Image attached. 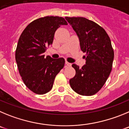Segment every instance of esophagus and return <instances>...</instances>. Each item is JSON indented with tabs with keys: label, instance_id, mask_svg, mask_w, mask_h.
I'll list each match as a JSON object with an SVG mask.
<instances>
[{
	"label": "esophagus",
	"instance_id": "obj_1",
	"mask_svg": "<svg viewBox=\"0 0 129 129\" xmlns=\"http://www.w3.org/2000/svg\"><path fill=\"white\" fill-rule=\"evenodd\" d=\"M66 64L67 65V66H71V65H72V63H69V62H67V61H66Z\"/></svg>",
	"mask_w": 129,
	"mask_h": 129
}]
</instances>
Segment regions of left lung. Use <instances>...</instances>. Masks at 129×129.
<instances>
[{
  "mask_svg": "<svg viewBox=\"0 0 129 129\" xmlns=\"http://www.w3.org/2000/svg\"><path fill=\"white\" fill-rule=\"evenodd\" d=\"M78 37L81 50L86 53L85 64L73 63L76 75L69 83L74 91L92 96L105 84L112 70L114 51L111 39L103 27L84 17H66Z\"/></svg>",
  "mask_w": 129,
  "mask_h": 129,
  "instance_id": "1",
  "label": "left lung"
}]
</instances>
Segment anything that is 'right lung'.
Instances as JSON below:
<instances>
[{"label":"right lung","mask_w":129,"mask_h":129,"mask_svg":"<svg viewBox=\"0 0 129 129\" xmlns=\"http://www.w3.org/2000/svg\"><path fill=\"white\" fill-rule=\"evenodd\" d=\"M67 25L62 17L47 16L35 20L23 31L15 51L18 71L24 84L38 94L51 90L54 78L65 64L63 58L44 57V53L52 45L55 31Z\"/></svg>","instance_id":"add662e5"}]
</instances>
